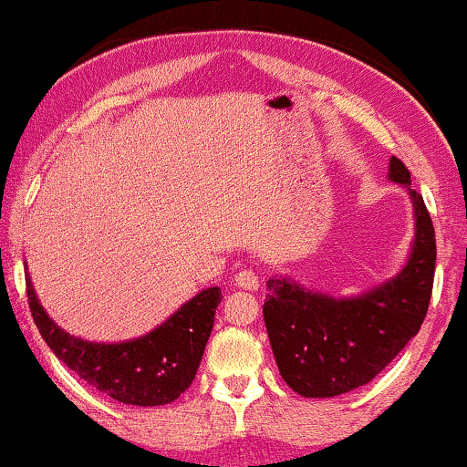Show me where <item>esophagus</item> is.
<instances>
[{
    "instance_id": "esophagus-1",
    "label": "esophagus",
    "mask_w": 467,
    "mask_h": 467,
    "mask_svg": "<svg viewBox=\"0 0 467 467\" xmlns=\"http://www.w3.org/2000/svg\"><path fill=\"white\" fill-rule=\"evenodd\" d=\"M234 282H237L239 288H245V291H256L258 285H261V282H258V275L254 274L252 269L239 271V274L234 275Z\"/></svg>"
}]
</instances>
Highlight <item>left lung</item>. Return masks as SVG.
<instances>
[{"label": "left lung", "instance_id": "8db88e82", "mask_svg": "<svg viewBox=\"0 0 467 467\" xmlns=\"http://www.w3.org/2000/svg\"><path fill=\"white\" fill-rule=\"evenodd\" d=\"M390 181L410 192L416 237L410 261L392 280L358 297L315 293L288 277H271L263 315L282 379L308 399L364 386L420 329L435 275V230L410 170L390 159Z\"/></svg>", "mask_w": 467, "mask_h": 467}]
</instances>
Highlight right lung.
<instances>
[{"label": "right lung", "mask_w": 467, "mask_h": 467, "mask_svg": "<svg viewBox=\"0 0 467 467\" xmlns=\"http://www.w3.org/2000/svg\"><path fill=\"white\" fill-rule=\"evenodd\" d=\"M26 285L34 323L56 358L97 390L140 407L172 403L192 386L222 302L220 288H204L140 338L90 342L57 327L40 306L29 275Z\"/></svg>", "instance_id": "1"}]
</instances>
